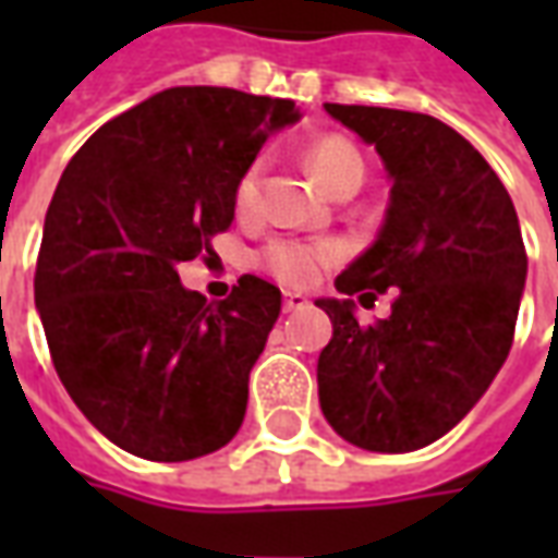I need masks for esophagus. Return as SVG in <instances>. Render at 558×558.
Here are the masks:
<instances>
[{
  "label": "esophagus",
  "mask_w": 558,
  "mask_h": 558,
  "mask_svg": "<svg viewBox=\"0 0 558 558\" xmlns=\"http://www.w3.org/2000/svg\"><path fill=\"white\" fill-rule=\"evenodd\" d=\"M304 304H307V299H304L302 292H283V311H287V314H292V311H302Z\"/></svg>",
  "instance_id": "obj_1"
}]
</instances>
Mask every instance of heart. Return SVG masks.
I'll return each mask as SVG.
<instances>
[{"label":"heart","mask_w":558,"mask_h":558,"mask_svg":"<svg viewBox=\"0 0 558 558\" xmlns=\"http://www.w3.org/2000/svg\"><path fill=\"white\" fill-rule=\"evenodd\" d=\"M307 167L316 182L331 191L350 172H364L359 148L343 137H319L304 151ZM259 182H263V158L251 160L232 184V208L239 218H251L259 208ZM338 259V247L328 242H302V239H275L259 251V266L287 287H311L331 263Z\"/></svg>","instance_id":"heart-1"}]
</instances>
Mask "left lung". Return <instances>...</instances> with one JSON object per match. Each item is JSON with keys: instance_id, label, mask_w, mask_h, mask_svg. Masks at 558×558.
Masks as SVG:
<instances>
[{"instance_id": "8db88e82", "label": "left lung", "mask_w": 558, "mask_h": 558, "mask_svg": "<svg viewBox=\"0 0 558 558\" xmlns=\"http://www.w3.org/2000/svg\"><path fill=\"white\" fill-rule=\"evenodd\" d=\"M326 110L374 143L395 182L379 239L335 287L400 292L376 326L350 299L316 302L335 328L316 364L319 407L347 442L415 451L451 430L508 359L526 247L505 184L454 128L386 107Z\"/></svg>"}]
</instances>
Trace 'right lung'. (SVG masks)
I'll return each instance as SVG.
<instances>
[{
	"label": "right lung",
	"instance_id": "obj_1",
	"mask_svg": "<svg viewBox=\"0 0 558 558\" xmlns=\"http://www.w3.org/2000/svg\"><path fill=\"white\" fill-rule=\"evenodd\" d=\"M295 104L175 86L92 134L44 218L35 304L80 412L128 454L182 463L239 433L280 290L244 275L223 302L179 283L215 254L232 184Z\"/></svg>",
	"mask_w": 558,
	"mask_h": 558
}]
</instances>
